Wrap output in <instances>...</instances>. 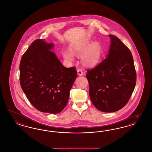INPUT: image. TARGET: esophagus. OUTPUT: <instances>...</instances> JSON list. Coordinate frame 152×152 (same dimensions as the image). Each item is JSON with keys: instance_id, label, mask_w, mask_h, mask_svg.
<instances>
[{"instance_id": "obj_1", "label": "esophagus", "mask_w": 152, "mask_h": 152, "mask_svg": "<svg viewBox=\"0 0 152 152\" xmlns=\"http://www.w3.org/2000/svg\"><path fill=\"white\" fill-rule=\"evenodd\" d=\"M77 74L79 75V76H82L84 75V72L81 69H78L77 70Z\"/></svg>"}]
</instances>
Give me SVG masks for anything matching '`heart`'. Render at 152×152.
<instances>
[{
  "label": "heart",
  "mask_w": 152,
  "mask_h": 152,
  "mask_svg": "<svg viewBox=\"0 0 152 152\" xmlns=\"http://www.w3.org/2000/svg\"><path fill=\"white\" fill-rule=\"evenodd\" d=\"M89 41L85 40L80 42L74 44L71 47V50H64L62 55L65 59L72 61L74 59V54L83 55V61L85 64L93 65L97 63L101 55V49L98 43H94L88 48Z\"/></svg>",
  "instance_id": "heart-1"
}]
</instances>
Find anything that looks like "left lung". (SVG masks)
<instances>
[{
	"instance_id": "8db88e82",
	"label": "left lung",
	"mask_w": 152,
	"mask_h": 152,
	"mask_svg": "<svg viewBox=\"0 0 152 152\" xmlns=\"http://www.w3.org/2000/svg\"><path fill=\"white\" fill-rule=\"evenodd\" d=\"M106 59L87 69L89 96L98 110L115 112L122 109L131 97L136 83V73L131 51L114 35Z\"/></svg>"
}]
</instances>
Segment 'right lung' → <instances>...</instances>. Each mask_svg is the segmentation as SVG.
Masks as SVG:
<instances>
[{
  "instance_id": "obj_1",
  "label": "right lung",
  "mask_w": 152,
  "mask_h": 152,
  "mask_svg": "<svg viewBox=\"0 0 152 152\" xmlns=\"http://www.w3.org/2000/svg\"><path fill=\"white\" fill-rule=\"evenodd\" d=\"M54 45L38 39L23 55L20 83L31 104L39 111L61 112L67 105L69 91L77 77L75 67H64L51 51Z\"/></svg>"
}]
</instances>
